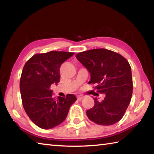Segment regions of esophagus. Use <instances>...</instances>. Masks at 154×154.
<instances>
[{
  "label": "esophagus",
  "instance_id": "obj_1",
  "mask_svg": "<svg viewBox=\"0 0 154 154\" xmlns=\"http://www.w3.org/2000/svg\"><path fill=\"white\" fill-rule=\"evenodd\" d=\"M83 97H84V96H83V95H78L77 98L78 100H81Z\"/></svg>",
  "mask_w": 154,
  "mask_h": 154
}]
</instances>
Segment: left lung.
Segmentation results:
<instances>
[{
    "label": "left lung",
    "mask_w": 154,
    "mask_h": 154,
    "mask_svg": "<svg viewBox=\"0 0 154 154\" xmlns=\"http://www.w3.org/2000/svg\"><path fill=\"white\" fill-rule=\"evenodd\" d=\"M77 59L88 70L90 81L97 92L104 94L102 101L94 98V105L86 111L91 121L110 126L123 118L132 94L131 67L127 60L116 52L94 49L78 53Z\"/></svg>",
    "instance_id": "1"
}]
</instances>
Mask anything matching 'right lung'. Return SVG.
<instances>
[{"mask_svg":"<svg viewBox=\"0 0 154 154\" xmlns=\"http://www.w3.org/2000/svg\"><path fill=\"white\" fill-rule=\"evenodd\" d=\"M73 54L57 51L36 54L23 68L20 82L23 106L29 118L41 128L51 129L62 123L77 100L74 94L55 99L50 90L53 83L60 82L61 64Z\"/></svg>","mask_w":154,"mask_h":154,"instance_id":"obj_1","label":"right lung"}]
</instances>
